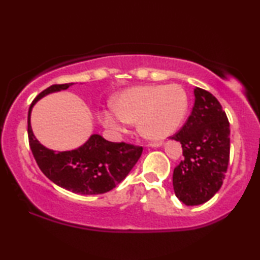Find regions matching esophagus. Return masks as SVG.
Returning a JSON list of instances; mask_svg holds the SVG:
<instances>
[{
	"label": "esophagus",
	"mask_w": 260,
	"mask_h": 260,
	"mask_svg": "<svg viewBox=\"0 0 260 260\" xmlns=\"http://www.w3.org/2000/svg\"><path fill=\"white\" fill-rule=\"evenodd\" d=\"M162 144H164L162 142H155V143H150V144H149V146L153 147V148H158V147H161Z\"/></svg>",
	"instance_id": "34e87169"
}]
</instances>
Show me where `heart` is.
<instances>
[{"instance_id":"b5f03b06","label":"heart","mask_w":260,"mask_h":260,"mask_svg":"<svg viewBox=\"0 0 260 260\" xmlns=\"http://www.w3.org/2000/svg\"><path fill=\"white\" fill-rule=\"evenodd\" d=\"M113 109L100 112V121L111 133H124L129 122H138L143 136L162 140L175 133L186 119L188 98L179 85L132 87L112 101Z\"/></svg>"}]
</instances>
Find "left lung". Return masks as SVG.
I'll use <instances>...</instances> for the list:
<instances>
[{
  "instance_id": "1",
  "label": "left lung",
  "mask_w": 260,
  "mask_h": 260,
  "mask_svg": "<svg viewBox=\"0 0 260 260\" xmlns=\"http://www.w3.org/2000/svg\"><path fill=\"white\" fill-rule=\"evenodd\" d=\"M191 114L172 140L181 143L184 159L173 172L175 196L193 206L212 199L221 187L230 161V122L214 96L193 89Z\"/></svg>"
}]
</instances>
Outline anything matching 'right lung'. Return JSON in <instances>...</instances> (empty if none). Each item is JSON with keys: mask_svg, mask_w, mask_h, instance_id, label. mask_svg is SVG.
I'll return each mask as SVG.
<instances>
[{"mask_svg": "<svg viewBox=\"0 0 260 260\" xmlns=\"http://www.w3.org/2000/svg\"><path fill=\"white\" fill-rule=\"evenodd\" d=\"M72 85L48 87L30 104L27 117L30 150L42 173L57 186L81 195L104 193L127 177L142 155V147L109 142L100 134H93L74 150L56 152L39 142L30 126V113L38 101Z\"/></svg>", "mask_w": 260, "mask_h": 260, "instance_id": "1", "label": "right lung"}]
</instances>
